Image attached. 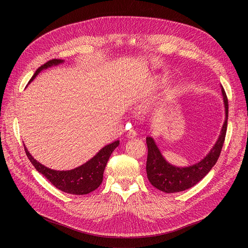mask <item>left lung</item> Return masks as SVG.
Here are the masks:
<instances>
[{
	"instance_id": "8db88e82",
	"label": "left lung",
	"mask_w": 248,
	"mask_h": 248,
	"mask_svg": "<svg viewBox=\"0 0 248 248\" xmlns=\"http://www.w3.org/2000/svg\"><path fill=\"white\" fill-rule=\"evenodd\" d=\"M63 63L64 60L60 59H53L48 61L36 70L25 88H27L28 85L31 84V82L39 75V73L42 72L43 70L58 66V65ZM119 145L120 140L108 142V145L101 148L94 155V157H93L84 164L71 169V170H54V169H50L36 161L32 157V155L30 154L28 149L26 148L25 144L24 149L26 155H27V157L29 158L36 170L39 173L43 174L57 189L73 195H86L97 189L101 184L104 168L107 166L111 153L116 147H119Z\"/></svg>"
}]
</instances>
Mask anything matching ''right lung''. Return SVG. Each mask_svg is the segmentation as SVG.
Masks as SVG:
<instances>
[{
    "label": "right lung",
    "instance_id": "1",
    "mask_svg": "<svg viewBox=\"0 0 248 248\" xmlns=\"http://www.w3.org/2000/svg\"><path fill=\"white\" fill-rule=\"evenodd\" d=\"M221 93H222L225 108V121L215 144L201 161L185 167L172 165L164 158L155 140L151 137L147 138V174L149 181L154 187L166 193L185 191L196 185L210 172L223 147L227 127L228 100L224 90H221Z\"/></svg>",
    "mask_w": 248,
    "mask_h": 248
}]
</instances>
